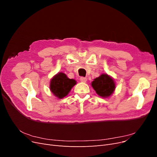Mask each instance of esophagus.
Instances as JSON below:
<instances>
[{
	"mask_svg": "<svg viewBox=\"0 0 157 157\" xmlns=\"http://www.w3.org/2000/svg\"><path fill=\"white\" fill-rule=\"evenodd\" d=\"M80 81L82 82H86L87 81V78L86 77H81L80 78Z\"/></svg>",
	"mask_w": 157,
	"mask_h": 157,
	"instance_id": "esophagus-1",
	"label": "esophagus"
}]
</instances>
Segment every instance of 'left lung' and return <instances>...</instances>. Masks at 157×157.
Wrapping results in <instances>:
<instances>
[{
  "label": "left lung",
  "mask_w": 157,
  "mask_h": 157,
  "mask_svg": "<svg viewBox=\"0 0 157 157\" xmlns=\"http://www.w3.org/2000/svg\"><path fill=\"white\" fill-rule=\"evenodd\" d=\"M92 86L99 96L103 98L110 96L115 89L114 80L107 74H102L95 78Z\"/></svg>",
  "instance_id": "1"
}]
</instances>
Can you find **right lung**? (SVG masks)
<instances>
[{"label": "right lung", "mask_w": 157, "mask_h": 157, "mask_svg": "<svg viewBox=\"0 0 157 157\" xmlns=\"http://www.w3.org/2000/svg\"><path fill=\"white\" fill-rule=\"evenodd\" d=\"M75 84L74 79H70L65 74L59 73L51 80L50 90L56 97L61 99L67 96Z\"/></svg>", "instance_id": "obj_1"}]
</instances>
